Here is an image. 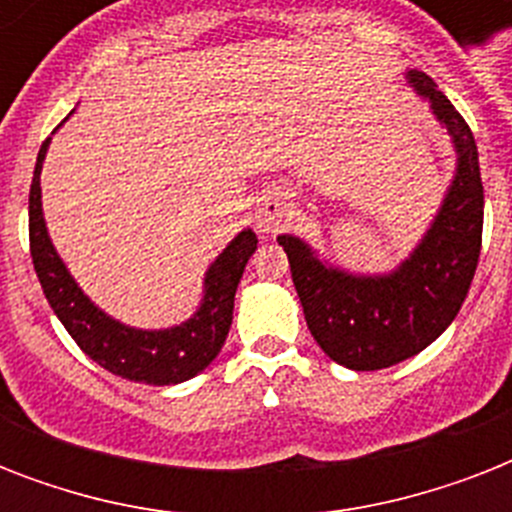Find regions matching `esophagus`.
Wrapping results in <instances>:
<instances>
[{
  "label": "esophagus",
  "mask_w": 512,
  "mask_h": 512,
  "mask_svg": "<svg viewBox=\"0 0 512 512\" xmlns=\"http://www.w3.org/2000/svg\"><path fill=\"white\" fill-rule=\"evenodd\" d=\"M287 220V201L271 193V196H263L257 201L255 207V225L260 233H276L281 228V223Z\"/></svg>",
  "instance_id": "esophagus-1"
}]
</instances>
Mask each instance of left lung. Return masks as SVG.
<instances>
[{
    "label": "left lung",
    "mask_w": 512,
    "mask_h": 512,
    "mask_svg": "<svg viewBox=\"0 0 512 512\" xmlns=\"http://www.w3.org/2000/svg\"><path fill=\"white\" fill-rule=\"evenodd\" d=\"M406 79L457 151L444 204L412 255L396 271L364 276L327 265L297 236H279L313 340L356 372L385 369L428 348L460 313L481 255L484 185L473 132L430 76L406 71Z\"/></svg>",
    "instance_id": "obj_1"
}]
</instances>
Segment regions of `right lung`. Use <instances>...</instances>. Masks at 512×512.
Returning <instances> with one entry per match:
<instances>
[{
	"instance_id": "add662e5",
	"label": "right lung",
	"mask_w": 512,
	"mask_h": 512,
	"mask_svg": "<svg viewBox=\"0 0 512 512\" xmlns=\"http://www.w3.org/2000/svg\"><path fill=\"white\" fill-rule=\"evenodd\" d=\"M47 146L50 138L39 148L31 193H28V241H31V260L44 297L60 324L92 361H98L103 369L122 380L177 385L204 372L215 361L231 329L236 287L244 265L257 249V236L252 228H244L217 255L215 263L209 265L204 276V300L191 319L170 329L127 327L100 311L84 295L47 236L42 215V185H39Z\"/></svg>"
}]
</instances>
